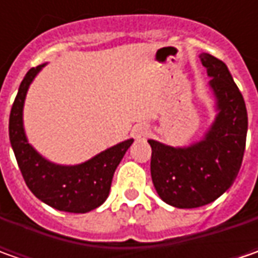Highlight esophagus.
Returning a JSON list of instances; mask_svg holds the SVG:
<instances>
[{
  "label": "esophagus",
  "instance_id": "1",
  "mask_svg": "<svg viewBox=\"0 0 258 258\" xmlns=\"http://www.w3.org/2000/svg\"><path fill=\"white\" fill-rule=\"evenodd\" d=\"M132 135H134V138L136 141H142L145 138H148L149 129H148L146 124H136L134 127V131H132Z\"/></svg>",
  "mask_w": 258,
  "mask_h": 258
}]
</instances>
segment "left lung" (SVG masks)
Wrapping results in <instances>:
<instances>
[{
  "instance_id": "1",
  "label": "left lung",
  "mask_w": 258,
  "mask_h": 258,
  "mask_svg": "<svg viewBox=\"0 0 258 258\" xmlns=\"http://www.w3.org/2000/svg\"><path fill=\"white\" fill-rule=\"evenodd\" d=\"M200 60L211 77L215 119L201 141L171 146L149 139L151 175L164 203L176 208H197L221 197L237 178L243 162L248 127L243 94L228 67L208 53Z\"/></svg>"
}]
</instances>
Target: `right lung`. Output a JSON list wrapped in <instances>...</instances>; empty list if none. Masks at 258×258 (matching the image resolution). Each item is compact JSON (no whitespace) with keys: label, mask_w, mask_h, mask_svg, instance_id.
<instances>
[{"label":"right lung","mask_w":258,"mask_h":258,"mask_svg":"<svg viewBox=\"0 0 258 258\" xmlns=\"http://www.w3.org/2000/svg\"><path fill=\"white\" fill-rule=\"evenodd\" d=\"M45 64L30 69L20 85L10 113V142L27 186L40 201L58 211L89 213L109 197L114 171L134 139L113 145L77 165L54 164L38 154L27 139L23 112L30 85Z\"/></svg>","instance_id":"add662e5"}]
</instances>
